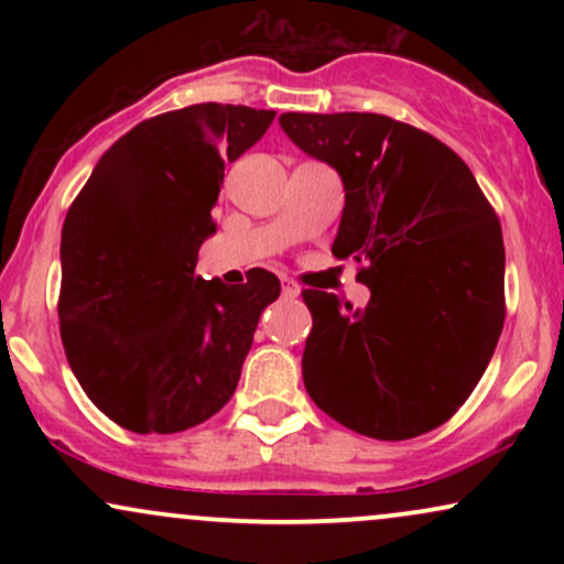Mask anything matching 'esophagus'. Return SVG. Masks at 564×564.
Here are the masks:
<instances>
[{
	"label": "esophagus",
	"mask_w": 564,
	"mask_h": 564,
	"mask_svg": "<svg viewBox=\"0 0 564 564\" xmlns=\"http://www.w3.org/2000/svg\"><path fill=\"white\" fill-rule=\"evenodd\" d=\"M281 291H283V296H286V300H294V296H300V283H294V281H289V278H283L281 281Z\"/></svg>",
	"instance_id": "esophagus-1"
}]
</instances>
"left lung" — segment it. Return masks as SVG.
I'll use <instances>...</instances> for the list:
<instances>
[{
  "label": "left lung",
  "mask_w": 564,
  "mask_h": 564,
  "mask_svg": "<svg viewBox=\"0 0 564 564\" xmlns=\"http://www.w3.org/2000/svg\"><path fill=\"white\" fill-rule=\"evenodd\" d=\"M283 132L345 185L336 260L360 264L366 310L304 289L302 379L358 435L408 440L445 424L503 328V238L475 174L445 142L381 113H283Z\"/></svg>",
  "instance_id": "8db88e82"
}]
</instances>
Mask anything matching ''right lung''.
<instances>
[{
	"label": "right lung",
	"instance_id": "right-lung-1",
	"mask_svg": "<svg viewBox=\"0 0 564 564\" xmlns=\"http://www.w3.org/2000/svg\"><path fill=\"white\" fill-rule=\"evenodd\" d=\"M275 111L198 102L140 121L102 153L61 236V339L74 377L138 435L191 430L236 392L262 310L281 281L257 268L225 286L196 275L217 230L225 161Z\"/></svg>",
	"mask_w": 564,
	"mask_h": 564
}]
</instances>
